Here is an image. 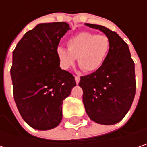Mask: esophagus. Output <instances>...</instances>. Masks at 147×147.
<instances>
[{"instance_id": "esophagus-1", "label": "esophagus", "mask_w": 147, "mask_h": 147, "mask_svg": "<svg viewBox=\"0 0 147 147\" xmlns=\"http://www.w3.org/2000/svg\"><path fill=\"white\" fill-rule=\"evenodd\" d=\"M75 81H76V84H78L79 82H80V76H75Z\"/></svg>"}]
</instances>
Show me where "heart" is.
Segmentation results:
<instances>
[{"label":"heart","mask_w":147,"mask_h":147,"mask_svg":"<svg viewBox=\"0 0 147 147\" xmlns=\"http://www.w3.org/2000/svg\"><path fill=\"white\" fill-rule=\"evenodd\" d=\"M110 49V41L105 35L81 32L67 41V49L58 47L56 53L60 66L68 70L75 64L85 71H95L104 64Z\"/></svg>","instance_id":"obj_1"}]
</instances>
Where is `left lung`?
I'll list each match as a JSON object with an SVG mask.
<instances>
[{
  "label": "left lung",
  "mask_w": 147,
  "mask_h": 147,
  "mask_svg": "<svg viewBox=\"0 0 147 147\" xmlns=\"http://www.w3.org/2000/svg\"><path fill=\"white\" fill-rule=\"evenodd\" d=\"M85 24L102 31L110 41V49L100 68L81 76L82 101L92 121L112 125L119 123L131 107L136 89L134 63L128 44L116 32L102 25Z\"/></svg>",
  "instance_id": "8db88e82"
}]
</instances>
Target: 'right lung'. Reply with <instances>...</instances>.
Segmentation results:
<instances>
[{
  "label": "right lung",
  "mask_w": 147,
  "mask_h": 147,
  "mask_svg": "<svg viewBox=\"0 0 147 147\" xmlns=\"http://www.w3.org/2000/svg\"><path fill=\"white\" fill-rule=\"evenodd\" d=\"M69 30L65 22L39 24L13 52V98L22 118L35 129L48 130L60 123L63 100L76 85L73 75L59 67L56 53Z\"/></svg>",
  "instance_id": "1"
}]
</instances>
